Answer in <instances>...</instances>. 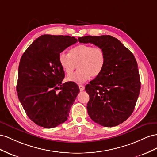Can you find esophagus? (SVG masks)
<instances>
[{"instance_id":"34e87169","label":"esophagus","mask_w":157,"mask_h":157,"mask_svg":"<svg viewBox=\"0 0 157 157\" xmlns=\"http://www.w3.org/2000/svg\"><path fill=\"white\" fill-rule=\"evenodd\" d=\"M79 90L81 91H83L84 89H85V87H84V86H82V85H79Z\"/></svg>"}]
</instances>
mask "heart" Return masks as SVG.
<instances>
[{
    "instance_id": "heart-1",
    "label": "heart",
    "mask_w": 157,
    "mask_h": 157,
    "mask_svg": "<svg viewBox=\"0 0 157 157\" xmlns=\"http://www.w3.org/2000/svg\"><path fill=\"white\" fill-rule=\"evenodd\" d=\"M59 60L64 72L70 75L78 64L79 70L67 78L68 82L78 84L86 82L92 77H97L103 70L106 55L100 47L90 44H79L70 51V54L60 53Z\"/></svg>"
}]
</instances>
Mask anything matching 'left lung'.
I'll use <instances>...</instances> for the list:
<instances>
[{
	"instance_id": "left-lung-1",
	"label": "left lung",
	"mask_w": 157,
	"mask_h": 157,
	"mask_svg": "<svg viewBox=\"0 0 157 157\" xmlns=\"http://www.w3.org/2000/svg\"><path fill=\"white\" fill-rule=\"evenodd\" d=\"M78 40L101 47L106 55L101 73L85 88L89 95L88 114L102 126H118L132 114L140 95V77L135 56L110 35H88Z\"/></svg>"
}]
</instances>
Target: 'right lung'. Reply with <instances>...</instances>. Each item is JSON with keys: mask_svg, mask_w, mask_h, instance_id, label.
<instances>
[{"mask_svg": "<svg viewBox=\"0 0 157 157\" xmlns=\"http://www.w3.org/2000/svg\"><path fill=\"white\" fill-rule=\"evenodd\" d=\"M77 41L68 35H43L21 56L17 96L26 114L39 126L52 128L68 119L79 89L74 82L62 83L65 74L59 57Z\"/></svg>", "mask_w": 157, "mask_h": 157, "instance_id": "add662e5", "label": "right lung"}]
</instances>
